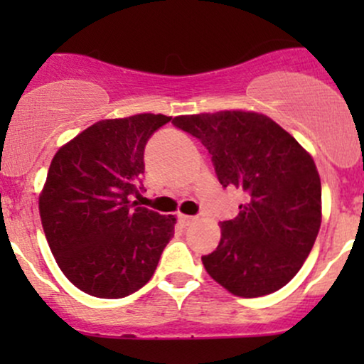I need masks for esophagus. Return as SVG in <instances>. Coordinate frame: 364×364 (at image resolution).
<instances>
[{
    "instance_id": "obj_1",
    "label": "esophagus",
    "mask_w": 364,
    "mask_h": 364,
    "mask_svg": "<svg viewBox=\"0 0 364 364\" xmlns=\"http://www.w3.org/2000/svg\"><path fill=\"white\" fill-rule=\"evenodd\" d=\"M195 220H196V217H193V215L179 214V223H181L183 225H190V224H193Z\"/></svg>"
}]
</instances>
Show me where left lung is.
Masks as SVG:
<instances>
[{
  "label": "left lung",
  "mask_w": 364,
  "mask_h": 364,
  "mask_svg": "<svg viewBox=\"0 0 364 364\" xmlns=\"http://www.w3.org/2000/svg\"><path fill=\"white\" fill-rule=\"evenodd\" d=\"M173 123L202 140L220 185L245 193L240 214L220 223L219 246L202 257L207 274L240 298L279 291L320 231L321 183L311 154L255 111L176 116Z\"/></svg>",
  "instance_id": "left-lung-1"
}]
</instances>
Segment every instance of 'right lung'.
<instances>
[{"mask_svg": "<svg viewBox=\"0 0 364 364\" xmlns=\"http://www.w3.org/2000/svg\"><path fill=\"white\" fill-rule=\"evenodd\" d=\"M171 116L101 119L54 154L39 195L49 248L75 287L102 299L139 291L174 235V215L139 207L144 149Z\"/></svg>", "mask_w": 364, "mask_h": 364, "instance_id": "right-lung-1", "label": "right lung"}]
</instances>
